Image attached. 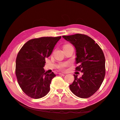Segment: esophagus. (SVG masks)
<instances>
[{
    "label": "esophagus",
    "instance_id": "1",
    "mask_svg": "<svg viewBox=\"0 0 120 120\" xmlns=\"http://www.w3.org/2000/svg\"><path fill=\"white\" fill-rule=\"evenodd\" d=\"M59 75H63V76H64V74H62V73H59Z\"/></svg>",
    "mask_w": 120,
    "mask_h": 120
}]
</instances>
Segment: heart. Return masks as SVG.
I'll use <instances>...</instances> for the list:
<instances>
[{
	"mask_svg": "<svg viewBox=\"0 0 120 120\" xmlns=\"http://www.w3.org/2000/svg\"><path fill=\"white\" fill-rule=\"evenodd\" d=\"M68 45H65L64 47H65V46H68ZM70 65V63H63V64H60L59 66H58V68H60V70H64V68H66L67 67H68Z\"/></svg>",
	"mask_w": 120,
	"mask_h": 120,
	"instance_id": "obj_1",
	"label": "heart"
}]
</instances>
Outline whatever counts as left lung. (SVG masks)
Returning a JSON list of instances; mask_svg holds the SVG:
<instances>
[{"label": "left lung", "instance_id": "left-lung-1", "mask_svg": "<svg viewBox=\"0 0 120 120\" xmlns=\"http://www.w3.org/2000/svg\"><path fill=\"white\" fill-rule=\"evenodd\" d=\"M75 49V70L82 75L79 78L74 75L75 79L70 89L76 96L88 98L99 90L105 75V57L103 50L94 40L86 35L75 34L63 36Z\"/></svg>", "mask_w": 120, "mask_h": 120}]
</instances>
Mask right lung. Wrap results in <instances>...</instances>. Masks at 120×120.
Segmentation results:
<instances>
[{"label": "right lung", "instance_id": "add662e5", "mask_svg": "<svg viewBox=\"0 0 120 120\" xmlns=\"http://www.w3.org/2000/svg\"><path fill=\"white\" fill-rule=\"evenodd\" d=\"M59 37H42L28 41L18 53L15 74L18 83L28 96L34 99L45 97L50 90L52 79L56 77L45 72V59L51 54Z\"/></svg>", "mask_w": 120, "mask_h": 120}]
</instances>
